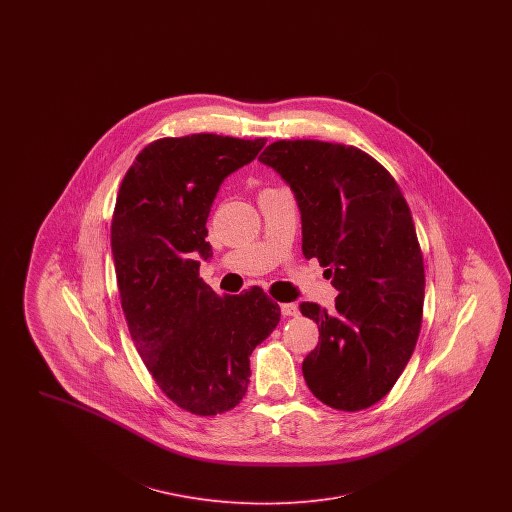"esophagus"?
<instances>
[{
  "label": "esophagus",
  "mask_w": 512,
  "mask_h": 512,
  "mask_svg": "<svg viewBox=\"0 0 512 512\" xmlns=\"http://www.w3.org/2000/svg\"><path fill=\"white\" fill-rule=\"evenodd\" d=\"M280 311L284 317H295L297 315V305L295 303H282Z\"/></svg>",
  "instance_id": "34e87169"
}]
</instances>
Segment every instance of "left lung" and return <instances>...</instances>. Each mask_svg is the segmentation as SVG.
Returning <instances> with one entry per match:
<instances>
[{
  "instance_id": "8db88e82",
  "label": "left lung",
  "mask_w": 512,
  "mask_h": 512,
  "mask_svg": "<svg viewBox=\"0 0 512 512\" xmlns=\"http://www.w3.org/2000/svg\"><path fill=\"white\" fill-rule=\"evenodd\" d=\"M292 188L303 255L332 276L336 309L301 303L318 324L303 361L313 395L338 411H363L393 388L422 324L424 261L411 209L376 159L353 146L280 140L261 153Z\"/></svg>"
}]
</instances>
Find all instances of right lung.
Returning <instances> with one entry per match:
<instances>
[{"label":"right lung","instance_id":"obj_1","mask_svg":"<svg viewBox=\"0 0 512 512\" xmlns=\"http://www.w3.org/2000/svg\"><path fill=\"white\" fill-rule=\"evenodd\" d=\"M265 144L217 134L155 140L117 195L111 249L130 336L157 386L197 416L244 399L249 357L280 322L261 288L220 297L197 261L213 257L205 224L222 180Z\"/></svg>","mask_w":512,"mask_h":512}]
</instances>
